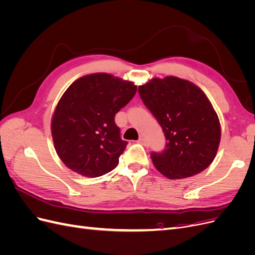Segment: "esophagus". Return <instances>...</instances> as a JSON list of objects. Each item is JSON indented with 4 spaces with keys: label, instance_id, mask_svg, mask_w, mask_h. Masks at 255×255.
<instances>
[{
    "label": "esophagus",
    "instance_id": "obj_1",
    "mask_svg": "<svg viewBox=\"0 0 255 255\" xmlns=\"http://www.w3.org/2000/svg\"><path fill=\"white\" fill-rule=\"evenodd\" d=\"M138 142L139 143H141V144H143V145H145L146 144V141H145V138H143V137H140L139 139H138Z\"/></svg>",
    "mask_w": 255,
    "mask_h": 255
}]
</instances>
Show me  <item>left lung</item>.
<instances>
[{
  "label": "left lung",
  "mask_w": 255,
  "mask_h": 255,
  "mask_svg": "<svg viewBox=\"0 0 255 255\" xmlns=\"http://www.w3.org/2000/svg\"><path fill=\"white\" fill-rule=\"evenodd\" d=\"M138 92L166 137L165 149L151 153L157 170L171 180L205 170L217 153L221 128L204 92L175 76L153 79L138 87Z\"/></svg>",
  "instance_id": "left-lung-1"
}]
</instances>
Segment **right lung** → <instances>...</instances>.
<instances>
[{
  "label": "right lung",
  "instance_id": "right-lung-1",
  "mask_svg": "<svg viewBox=\"0 0 255 255\" xmlns=\"http://www.w3.org/2000/svg\"><path fill=\"white\" fill-rule=\"evenodd\" d=\"M136 91L134 83L107 73L83 76L70 85L51 123L55 150L68 168L97 177L117 167L128 141L121 139L115 116Z\"/></svg>",
  "mask_w": 255,
  "mask_h": 255
}]
</instances>
